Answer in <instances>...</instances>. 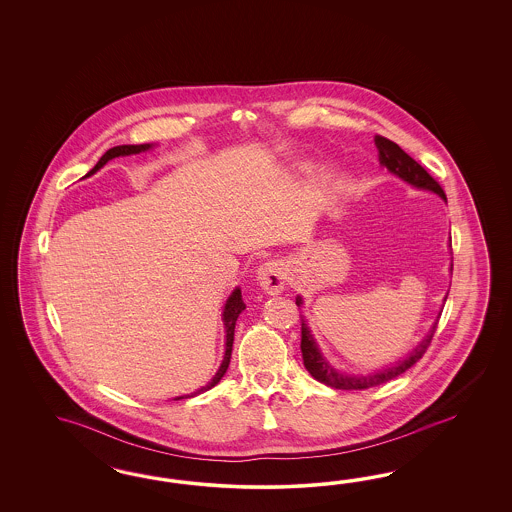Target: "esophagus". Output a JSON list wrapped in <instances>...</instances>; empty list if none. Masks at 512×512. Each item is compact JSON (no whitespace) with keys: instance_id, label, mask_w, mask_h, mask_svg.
<instances>
[{"instance_id":"esophagus-1","label":"esophagus","mask_w":512,"mask_h":512,"mask_svg":"<svg viewBox=\"0 0 512 512\" xmlns=\"http://www.w3.org/2000/svg\"><path fill=\"white\" fill-rule=\"evenodd\" d=\"M257 279L268 295H278L283 291L285 279H287L285 266L279 261H268V263L261 264V268L257 272Z\"/></svg>"}]
</instances>
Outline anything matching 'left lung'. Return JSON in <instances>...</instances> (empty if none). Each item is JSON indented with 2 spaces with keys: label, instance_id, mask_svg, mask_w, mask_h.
Segmentation results:
<instances>
[{
  "label": "left lung",
  "instance_id": "obj_1",
  "mask_svg": "<svg viewBox=\"0 0 512 512\" xmlns=\"http://www.w3.org/2000/svg\"><path fill=\"white\" fill-rule=\"evenodd\" d=\"M375 146L379 150V161L381 165H385L388 171L394 172L396 176H400L405 182H409L411 186L420 187V189H430L437 193L439 197H443L447 201V195L443 191V187L439 186V182L435 180L432 174H428V171L419 165L411 155L405 154L402 148L392 142V140L385 139L381 135H375ZM302 300L296 298V306H300ZM439 323V321H437ZM437 323L432 326V330L428 332V336L422 340L419 347L415 351H411L405 360H400L396 366L387 368L383 372L373 373V375H366V377H351V375H345V373L336 372L328 362H326L321 351L317 349L315 341L311 338L310 330L306 321L302 319V341H300V349H302V360H304V366L306 370L311 373L313 379H317L319 383H325L328 387L340 388V390H364V388L377 387V385H383L390 379L402 375L403 372H407L411 366H415L419 362L420 358L424 357V353L428 351L432 338H434L435 328Z\"/></svg>",
  "mask_w": 512,
  "mask_h": 512
}]
</instances>
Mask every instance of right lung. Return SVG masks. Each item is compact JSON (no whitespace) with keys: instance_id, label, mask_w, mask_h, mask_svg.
Returning <instances> with one entry per match:
<instances>
[{"instance_id":"right-lung-1","label":"right lung","mask_w":512,"mask_h":512,"mask_svg":"<svg viewBox=\"0 0 512 512\" xmlns=\"http://www.w3.org/2000/svg\"><path fill=\"white\" fill-rule=\"evenodd\" d=\"M148 148H152V146H150V144H124V146H114V148H110L109 152H105V155L97 161V165H95L92 171L88 172L86 176H90L93 172L99 171L107 161L114 159V157L139 154V152H144V150H148ZM244 310H246V304H244V300H242V291H240V289H234L233 295L229 296V300H227V304H225V310H223V323H225V332H227V343H225V357H223V362H221L219 370H217L216 375H214V379H212L206 387H202L201 390L193 392L191 396H197V394H201V392L208 390V388L216 387L217 383L221 381V377L227 372L229 362H231V353H233L234 325H236L238 315ZM182 398H184V396H178V398H174V400H182ZM186 398H189V396H186Z\"/></svg>"}]
</instances>
